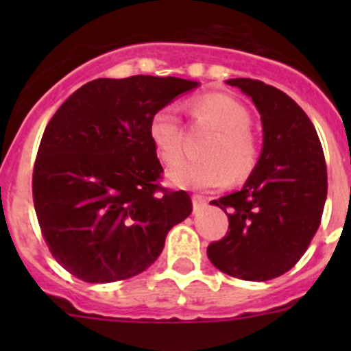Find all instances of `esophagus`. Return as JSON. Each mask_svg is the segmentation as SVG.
I'll return each mask as SVG.
<instances>
[{
  "label": "esophagus",
  "mask_w": 351,
  "mask_h": 351,
  "mask_svg": "<svg viewBox=\"0 0 351 351\" xmlns=\"http://www.w3.org/2000/svg\"><path fill=\"white\" fill-rule=\"evenodd\" d=\"M205 205H207V200H205L204 197H200V195L193 197V212H195V214L197 212H200Z\"/></svg>",
  "instance_id": "esophagus-1"
}]
</instances>
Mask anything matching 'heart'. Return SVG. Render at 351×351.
<instances>
[{
    "instance_id": "b5f03b06",
    "label": "heart",
    "mask_w": 351,
    "mask_h": 351,
    "mask_svg": "<svg viewBox=\"0 0 351 351\" xmlns=\"http://www.w3.org/2000/svg\"><path fill=\"white\" fill-rule=\"evenodd\" d=\"M193 119L208 123L217 132L207 143L202 161H186L169 171V185L186 190H215L232 178L246 180L260 161V146L251 134V115L243 104L224 93H207L190 104ZM147 136L159 161L166 166L180 162L183 136L178 117L169 107L153 113Z\"/></svg>"
}]
</instances>
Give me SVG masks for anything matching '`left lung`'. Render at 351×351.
I'll use <instances>...</instances> for the list:
<instances>
[{
	"label": "left lung",
	"instance_id": "left-lung-1",
	"mask_svg": "<svg viewBox=\"0 0 351 351\" xmlns=\"http://www.w3.org/2000/svg\"><path fill=\"white\" fill-rule=\"evenodd\" d=\"M261 115L263 149L239 192L210 202L228 214L229 231L207 256L231 277L265 282L302 258L321 224L328 193L323 146L302 108L284 91L250 77L228 80Z\"/></svg>",
	"mask_w": 351,
	"mask_h": 351
}]
</instances>
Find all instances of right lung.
Masks as SVG:
<instances>
[{"instance_id":"obj_1","label":"right lung","mask_w":351,"mask_h":351,"mask_svg":"<svg viewBox=\"0 0 351 351\" xmlns=\"http://www.w3.org/2000/svg\"><path fill=\"white\" fill-rule=\"evenodd\" d=\"M182 77H100L74 91L47 123L32 178L42 236L64 270L88 284L143 274L173 226L192 214L183 190L159 185L147 136L154 112L197 88Z\"/></svg>"}]
</instances>
